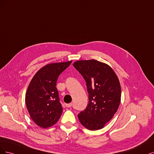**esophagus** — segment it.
I'll return each instance as SVG.
<instances>
[{
	"label": "esophagus",
	"instance_id": "esophagus-1",
	"mask_svg": "<svg viewBox=\"0 0 154 154\" xmlns=\"http://www.w3.org/2000/svg\"><path fill=\"white\" fill-rule=\"evenodd\" d=\"M66 106L67 107H70L72 106V103H66Z\"/></svg>",
	"mask_w": 154,
	"mask_h": 154
}]
</instances>
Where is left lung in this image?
<instances>
[{
  "label": "left lung",
  "instance_id": "1",
  "mask_svg": "<svg viewBox=\"0 0 154 154\" xmlns=\"http://www.w3.org/2000/svg\"><path fill=\"white\" fill-rule=\"evenodd\" d=\"M86 82L89 102L78 114L82 125L90 131L102 128L117 111L121 100L120 81L107 64L95 59L73 63Z\"/></svg>",
  "mask_w": 154,
  "mask_h": 154
}]
</instances>
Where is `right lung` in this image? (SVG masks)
<instances>
[{"label": "right lung", "mask_w": 154, "mask_h": 154, "mask_svg": "<svg viewBox=\"0 0 154 154\" xmlns=\"http://www.w3.org/2000/svg\"><path fill=\"white\" fill-rule=\"evenodd\" d=\"M71 63L47 64L37 72L29 84L26 106L32 120L40 127L54 125L61 116L63 108L56 86L58 77Z\"/></svg>", "instance_id": "add662e5"}]
</instances>
